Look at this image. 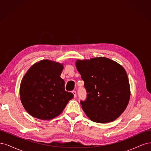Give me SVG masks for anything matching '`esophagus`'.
Segmentation results:
<instances>
[{
  "label": "esophagus",
  "mask_w": 151,
  "mask_h": 151,
  "mask_svg": "<svg viewBox=\"0 0 151 151\" xmlns=\"http://www.w3.org/2000/svg\"><path fill=\"white\" fill-rule=\"evenodd\" d=\"M72 93H73V94H74V97L76 98V91H72Z\"/></svg>",
  "instance_id": "obj_1"
}]
</instances>
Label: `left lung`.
Returning <instances> with one entry per match:
<instances>
[{
    "label": "left lung",
    "mask_w": 151,
    "mask_h": 151,
    "mask_svg": "<svg viewBox=\"0 0 151 151\" xmlns=\"http://www.w3.org/2000/svg\"><path fill=\"white\" fill-rule=\"evenodd\" d=\"M84 81L87 97L81 101L84 111L97 123L113 122L124 111L129 102L130 89L122 66L105 57L76 62Z\"/></svg>",
    "instance_id": "obj_1"
}]
</instances>
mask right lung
I'll return each instance as SVG.
<instances>
[{"instance_id": "obj_1", "label": "right lung", "mask_w": 151, "mask_h": 151, "mask_svg": "<svg viewBox=\"0 0 151 151\" xmlns=\"http://www.w3.org/2000/svg\"><path fill=\"white\" fill-rule=\"evenodd\" d=\"M63 65L43 60L32 66L22 79L20 98L29 115L41 120H51L62 112L74 94L65 89L60 77Z\"/></svg>"}]
</instances>
